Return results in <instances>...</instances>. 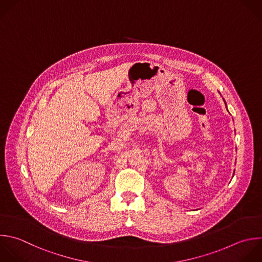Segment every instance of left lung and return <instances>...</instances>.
<instances>
[{"label": "left lung", "mask_w": 262, "mask_h": 262, "mask_svg": "<svg viewBox=\"0 0 262 262\" xmlns=\"http://www.w3.org/2000/svg\"><path fill=\"white\" fill-rule=\"evenodd\" d=\"M223 100H224V99H223ZM224 102H225V101H224ZM225 104H226V103H225Z\"/></svg>", "instance_id": "1"}]
</instances>
